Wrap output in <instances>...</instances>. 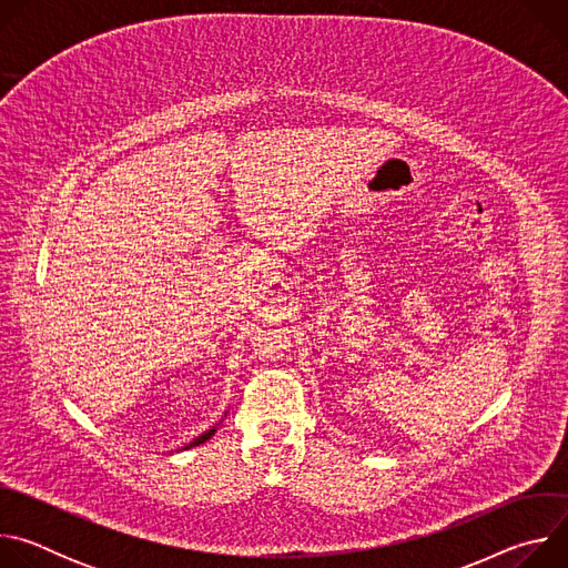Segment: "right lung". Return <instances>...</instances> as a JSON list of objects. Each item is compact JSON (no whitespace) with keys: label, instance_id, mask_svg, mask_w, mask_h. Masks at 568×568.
<instances>
[{"label":"right lung","instance_id":"obj_1","mask_svg":"<svg viewBox=\"0 0 568 568\" xmlns=\"http://www.w3.org/2000/svg\"><path fill=\"white\" fill-rule=\"evenodd\" d=\"M213 434H215V427H213V429H209V432H204V434H200L197 438H193V440H191L186 447H182V449H191V447H197V445L206 443V440H209Z\"/></svg>","mask_w":568,"mask_h":568}]
</instances>
